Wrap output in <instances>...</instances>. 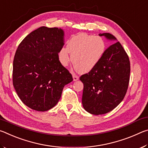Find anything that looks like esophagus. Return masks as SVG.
<instances>
[{
  "label": "esophagus",
  "mask_w": 148,
  "mask_h": 148,
  "mask_svg": "<svg viewBox=\"0 0 148 148\" xmlns=\"http://www.w3.org/2000/svg\"><path fill=\"white\" fill-rule=\"evenodd\" d=\"M78 79H79V77L74 74H73V80H74V81L76 82V81H77Z\"/></svg>",
  "instance_id": "1"
}]
</instances>
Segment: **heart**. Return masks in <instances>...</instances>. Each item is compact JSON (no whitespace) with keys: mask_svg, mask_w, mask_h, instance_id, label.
I'll return each instance as SVG.
<instances>
[{"mask_svg":"<svg viewBox=\"0 0 148 148\" xmlns=\"http://www.w3.org/2000/svg\"><path fill=\"white\" fill-rule=\"evenodd\" d=\"M105 49V43L101 37L81 32L71 37L67 47H62L59 59L63 66H67L71 53L72 64L76 71L80 73H87L98 64Z\"/></svg>","mask_w":148,"mask_h":148,"instance_id":"heart-1","label":"heart"}]
</instances>
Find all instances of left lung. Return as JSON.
Masks as SVG:
<instances>
[{
  "instance_id": "8db88e82",
  "label": "left lung",
  "mask_w": 148,
  "mask_h": 148,
  "mask_svg": "<svg viewBox=\"0 0 148 148\" xmlns=\"http://www.w3.org/2000/svg\"><path fill=\"white\" fill-rule=\"evenodd\" d=\"M99 35L114 44L105 50L96 67L79 78L84 86L82 105L93 115L106 114L120 104L128 89L131 71L129 57L121 44L115 42L116 37L110 33Z\"/></svg>"
}]
</instances>
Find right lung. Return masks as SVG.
Returning <instances> with one entry per match:
<instances>
[{"label":"right lung","mask_w":148,"mask_h":148,"mask_svg":"<svg viewBox=\"0 0 148 148\" xmlns=\"http://www.w3.org/2000/svg\"><path fill=\"white\" fill-rule=\"evenodd\" d=\"M61 28L41 27L31 32L17 47L13 62V85L30 108L45 112L61 99L64 86L73 80L59 60L64 44Z\"/></svg>","instance_id":"add662e5"}]
</instances>
